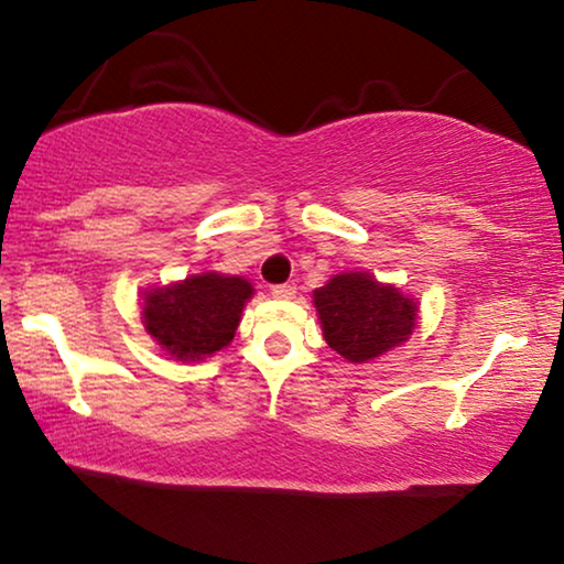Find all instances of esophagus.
Here are the masks:
<instances>
[{
	"label": "esophagus",
	"mask_w": 564,
	"mask_h": 564,
	"mask_svg": "<svg viewBox=\"0 0 564 564\" xmlns=\"http://www.w3.org/2000/svg\"><path fill=\"white\" fill-rule=\"evenodd\" d=\"M272 297H276V300H292V297H295V288H292V284H274Z\"/></svg>",
	"instance_id": "obj_1"
}]
</instances>
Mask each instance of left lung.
Here are the masks:
<instances>
[{"mask_svg": "<svg viewBox=\"0 0 564 564\" xmlns=\"http://www.w3.org/2000/svg\"><path fill=\"white\" fill-rule=\"evenodd\" d=\"M323 338L351 365H365L405 344L419 321V300L369 272L334 274L313 290Z\"/></svg>", "mask_w": 564, "mask_h": 564, "instance_id": "left-lung-1", "label": "left lung"}]
</instances>
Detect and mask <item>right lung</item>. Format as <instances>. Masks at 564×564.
<instances>
[{"label": "right lung", "mask_w": 564, "mask_h": 564, "mask_svg": "<svg viewBox=\"0 0 564 564\" xmlns=\"http://www.w3.org/2000/svg\"><path fill=\"white\" fill-rule=\"evenodd\" d=\"M253 284L243 276L199 272L143 292L141 321L176 361H203L234 341Z\"/></svg>", "instance_id": "add662e5"}]
</instances>
